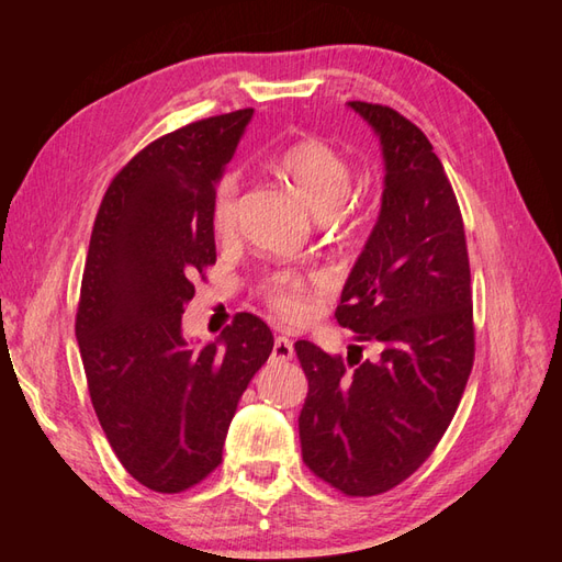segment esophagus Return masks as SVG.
<instances>
[{
    "label": "esophagus",
    "mask_w": 562,
    "mask_h": 562,
    "mask_svg": "<svg viewBox=\"0 0 562 562\" xmlns=\"http://www.w3.org/2000/svg\"><path fill=\"white\" fill-rule=\"evenodd\" d=\"M294 357V348H292V340L278 336L272 342V352H270V360L272 362H290Z\"/></svg>",
    "instance_id": "esophagus-1"
}]
</instances>
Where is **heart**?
Returning a JSON list of instances; mask_svg holds the SVG:
<instances>
[{
  "label": "heart",
  "mask_w": 562,
  "mask_h": 562,
  "mask_svg": "<svg viewBox=\"0 0 562 562\" xmlns=\"http://www.w3.org/2000/svg\"><path fill=\"white\" fill-rule=\"evenodd\" d=\"M278 173L292 193L312 210L318 220H340L345 202L352 193V166L342 154L324 139L308 137L294 142L278 159ZM238 214V181L224 176L212 195V229L217 236H232ZM266 300L284 318H300L306 312L312 280L296 272L270 274Z\"/></svg>",
  "instance_id": "obj_1"
}]
</instances>
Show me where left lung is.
I'll use <instances>...</instances> for the list:
<instances>
[{
  "mask_svg": "<svg viewBox=\"0 0 562 562\" xmlns=\"http://www.w3.org/2000/svg\"><path fill=\"white\" fill-rule=\"evenodd\" d=\"M374 130L384 193L336 318L379 360L330 357L296 340L308 379L302 459L352 497L386 493L420 469L447 432L473 367L471 268L445 166L420 127L386 105L350 101Z\"/></svg>",
  "mask_w": 562,
  "mask_h": 562,
  "instance_id": "left-lung-1",
  "label": "left lung"
}]
</instances>
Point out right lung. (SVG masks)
<instances>
[{
  "label": "right lung",
  "instance_id": "add662e5",
  "mask_svg": "<svg viewBox=\"0 0 562 562\" xmlns=\"http://www.w3.org/2000/svg\"><path fill=\"white\" fill-rule=\"evenodd\" d=\"M254 109L164 135L113 178L91 232L77 342L115 457L154 493L217 469L248 381L272 352L262 318L236 314L217 340L183 336L193 278L217 260L212 195Z\"/></svg>",
  "mask_w": 562,
  "mask_h": 562
}]
</instances>
